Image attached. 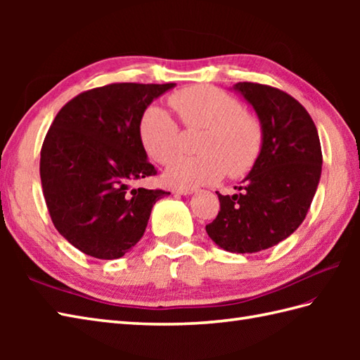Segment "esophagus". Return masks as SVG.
Here are the masks:
<instances>
[{
    "label": "esophagus",
    "mask_w": 360,
    "mask_h": 360,
    "mask_svg": "<svg viewBox=\"0 0 360 360\" xmlns=\"http://www.w3.org/2000/svg\"><path fill=\"white\" fill-rule=\"evenodd\" d=\"M193 192V187H173V193L176 195H192Z\"/></svg>",
    "instance_id": "1"
}]
</instances>
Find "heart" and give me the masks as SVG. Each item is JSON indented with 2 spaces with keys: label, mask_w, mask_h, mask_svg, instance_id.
Listing matches in <instances>:
<instances>
[{
  "label": "heart",
  "mask_w": 360,
  "mask_h": 360,
  "mask_svg": "<svg viewBox=\"0 0 360 360\" xmlns=\"http://www.w3.org/2000/svg\"><path fill=\"white\" fill-rule=\"evenodd\" d=\"M188 129H202L198 139V156H178L168 164L165 179L172 186L192 187L213 182L227 173L240 178L255 165L263 150L264 131L254 114L244 111L241 102L224 91L207 85L179 89L168 97ZM139 139L148 158L167 164L181 145V129L176 120L159 106L143 111Z\"/></svg>",
  "instance_id": "b5f03b06"
}]
</instances>
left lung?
Masks as SVG:
<instances>
[{
	"mask_svg": "<svg viewBox=\"0 0 360 360\" xmlns=\"http://www.w3.org/2000/svg\"><path fill=\"white\" fill-rule=\"evenodd\" d=\"M263 125V150L235 195H221L205 226L219 248L235 254L269 249L297 231L311 207L322 173L317 128L304 106L285 91L252 82L233 86Z\"/></svg>",
	"mask_w": 360,
	"mask_h": 360,
	"instance_id": "left-lung-1",
	"label": "left lung"
}]
</instances>
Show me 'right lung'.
Listing matches in <instances>:
<instances>
[{"label": "right lung", "mask_w": 360, "mask_h": 360, "mask_svg": "<svg viewBox=\"0 0 360 360\" xmlns=\"http://www.w3.org/2000/svg\"><path fill=\"white\" fill-rule=\"evenodd\" d=\"M174 83H111L71 98L46 133L40 178L60 235L83 254L124 257L142 238L165 190L134 184L156 176L139 139L147 106Z\"/></svg>", "instance_id": "right-lung-1"}]
</instances>
